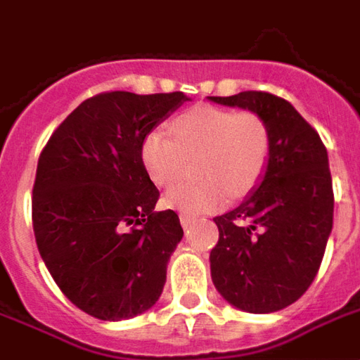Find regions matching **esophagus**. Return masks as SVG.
<instances>
[{"instance_id":"34e87169","label":"esophagus","mask_w":360,"mask_h":360,"mask_svg":"<svg viewBox=\"0 0 360 360\" xmlns=\"http://www.w3.org/2000/svg\"><path fill=\"white\" fill-rule=\"evenodd\" d=\"M179 219H181V226L185 227V229H187V227L191 226L193 221H195V218H191V216H187V214H181Z\"/></svg>"}]
</instances>
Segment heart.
Segmentation results:
<instances>
[{
	"label": "heart",
	"instance_id": "b5f03b06",
	"mask_svg": "<svg viewBox=\"0 0 360 360\" xmlns=\"http://www.w3.org/2000/svg\"><path fill=\"white\" fill-rule=\"evenodd\" d=\"M173 136L152 129L141 142V160L150 179L172 187L195 162L198 181L172 188L164 202L183 214L218 210L260 185L271 154L270 127L257 111L195 105L173 119Z\"/></svg>",
	"mask_w": 360,
	"mask_h": 360
}]
</instances>
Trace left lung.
Listing matches in <instances>:
<instances>
[{"label": "left lung", "mask_w": 360, "mask_h": 360, "mask_svg": "<svg viewBox=\"0 0 360 360\" xmlns=\"http://www.w3.org/2000/svg\"><path fill=\"white\" fill-rule=\"evenodd\" d=\"M257 111L270 127L271 154L260 187L235 210L216 216L212 281L247 312L293 304L316 278L333 224L332 173L324 142L291 103L270 92L210 96Z\"/></svg>", "instance_id": "1"}]
</instances>
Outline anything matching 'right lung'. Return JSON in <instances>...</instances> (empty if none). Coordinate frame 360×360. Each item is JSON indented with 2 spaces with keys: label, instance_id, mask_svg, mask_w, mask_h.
I'll use <instances>...</instances> for the list:
<instances>
[{
  "label": "right lung",
  "instance_id": "1",
  "mask_svg": "<svg viewBox=\"0 0 360 360\" xmlns=\"http://www.w3.org/2000/svg\"><path fill=\"white\" fill-rule=\"evenodd\" d=\"M183 92H100L71 111L42 148L32 227L40 257L69 301L100 320H127L160 299L179 216L154 212L141 142Z\"/></svg>",
  "mask_w": 360,
  "mask_h": 360
}]
</instances>
